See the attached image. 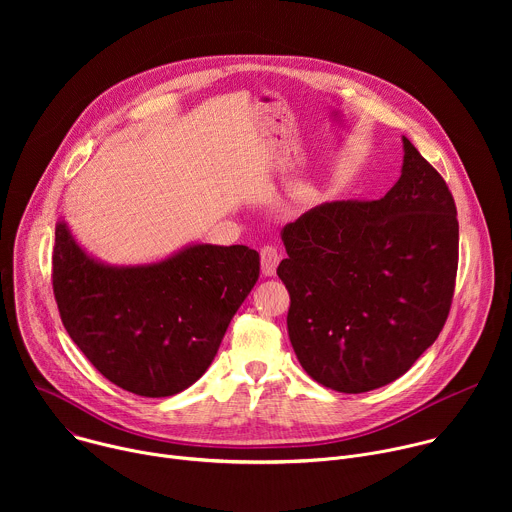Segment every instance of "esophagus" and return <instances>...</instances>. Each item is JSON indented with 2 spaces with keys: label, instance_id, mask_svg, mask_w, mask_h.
<instances>
[{
  "label": "esophagus",
  "instance_id": "esophagus-1",
  "mask_svg": "<svg viewBox=\"0 0 512 512\" xmlns=\"http://www.w3.org/2000/svg\"><path fill=\"white\" fill-rule=\"evenodd\" d=\"M259 255H261V273H263L265 277L275 275V269H277V265H279V261H281L279 249L273 247V245H265V247H261Z\"/></svg>",
  "mask_w": 512,
  "mask_h": 512
}]
</instances>
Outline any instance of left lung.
Masks as SVG:
<instances>
[{
    "mask_svg": "<svg viewBox=\"0 0 512 512\" xmlns=\"http://www.w3.org/2000/svg\"><path fill=\"white\" fill-rule=\"evenodd\" d=\"M403 152L401 178L383 198L320 204L281 233L291 346L304 371L338 393L405 375L450 314L456 202L407 137Z\"/></svg>",
    "mask_w": 512,
    "mask_h": 512,
    "instance_id": "obj_1",
    "label": "left lung"
}]
</instances>
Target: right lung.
<instances>
[{"mask_svg":"<svg viewBox=\"0 0 512 512\" xmlns=\"http://www.w3.org/2000/svg\"><path fill=\"white\" fill-rule=\"evenodd\" d=\"M257 279L259 253L245 245H192L160 263L111 267L56 225L60 320L105 379L139 397L196 383Z\"/></svg>","mask_w":512,"mask_h":512,"instance_id":"1","label":"right lung"}]
</instances>
